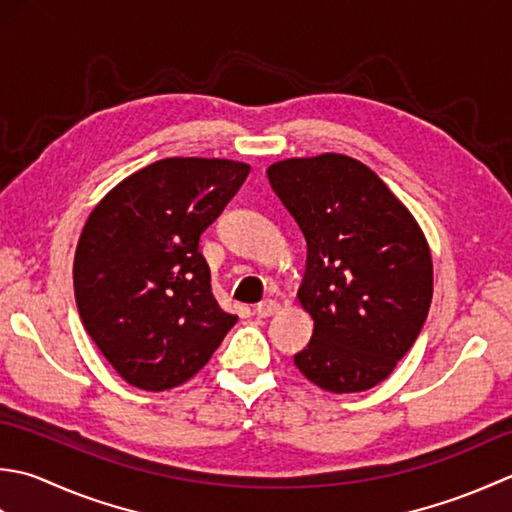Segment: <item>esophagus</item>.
<instances>
[{"label": "esophagus", "instance_id": "34e87169", "mask_svg": "<svg viewBox=\"0 0 512 512\" xmlns=\"http://www.w3.org/2000/svg\"><path fill=\"white\" fill-rule=\"evenodd\" d=\"M278 309H280V305H278L276 300H263V302H258V305H256L254 314L258 318H269V316H274Z\"/></svg>", "mask_w": 512, "mask_h": 512}]
</instances>
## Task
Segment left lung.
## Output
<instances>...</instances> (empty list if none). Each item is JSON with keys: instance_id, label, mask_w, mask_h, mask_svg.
Returning a JSON list of instances; mask_svg holds the SVG:
<instances>
[{"instance_id": "8db88e82", "label": "left lung", "mask_w": 512, "mask_h": 512, "mask_svg": "<svg viewBox=\"0 0 512 512\" xmlns=\"http://www.w3.org/2000/svg\"><path fill=\"white\" fill-rule=\"evenodd\" d=\"M267 176L307 241L298 300L314 333L294 364L325 391H367L389 378L429 316V243L380 176L351 156L278 161Z\"/></svg>"}]
</instances>
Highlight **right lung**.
<instances>
[{
	"mask_svg": "<svg viewBox=\"0 0 512 512\" xmlns=\"http://www.w3.org/2000/svg\"><path fill=\"white\" fill-rule=\"evenodd\" d=\"M247 174L227 159L156 161L112 187L83 225L72 269L79 316L132 387H179L236 325L212 294L198 238Z\"/></svg>",
	"mask_w": 512,
	"mask_h": 512,
	"instance_id": "obj_1",
	"label": "right lung"
}]
</instances>
